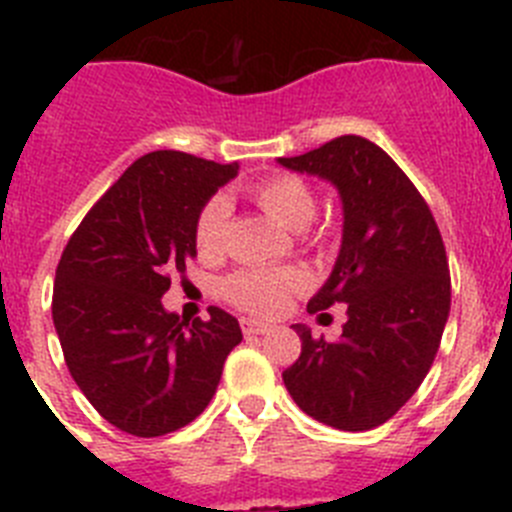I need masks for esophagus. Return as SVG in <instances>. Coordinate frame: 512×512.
I'll return each instance as SVG.
<instances>
[{
    "instance_id": "obj_1",
    "label": "esophagus",
    "mask_w": 512,
    "mask_h": 512,
    "mask_svg": "<svg viewBox=\"0 0 512 512\" xmlns=\"http://www.w3.org/2000/svg\"><path fill=\"white\" fill-rule=\"evenodd\" d=\"M241 328H243V333H246V336H264V333H269V330H271V325L269 323H259V320L243 318Z\"/></svg>"
}]
</instances>
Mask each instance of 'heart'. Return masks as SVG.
Returning a JSON list of instances; mask_svg holds the SVG:
<instances>
[{"label":"heart","instance_id":"b5f03b06","mask_svg":"<svg viewBox=\"0 0 512 512\" xmlns=\"http://www.w3.org/2000/svg\"><path fill=\"white\" fill-rule=\"evenodd\" d=\"M251 200L279 225L302 233L310 248L328 246V228L312 230L310 223L318 212V197L310 184L297 174L277 171L248 187ZM230 202L225 197H210L194 217V248L202 259H220L228 246ZM305 287L300 269H238L223 282V297L238 310L251 315H277L289 297Z\"/></svg>","mask_w":512,"mask_h":512}]
</instances>
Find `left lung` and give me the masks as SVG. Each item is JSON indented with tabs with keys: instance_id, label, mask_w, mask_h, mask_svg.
I'll list each match as a JSON object with an SVG mask.
<instances>
[{
	"instance_id": "left-lung-1",
	"label": "left lung",
	"mask_w": 512,
	"mask_h": 512,
	"mask_svg": "<svg viewBox=\"0 0 512 512\" xmlns=\"http://www.w3.org/2000/svg\"><path fill=\"white\" fill-rule=\"evenodd\" d=\"M279 164L330 179L341 192V253L307 310L348 305L333 343L295 325L302 354L284 384L310 418L338 431H372L415 395L441 346L451 310L441 230L408 174L361 135Z\"/></svg>"
}]
</instances>
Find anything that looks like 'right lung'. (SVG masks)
Here are the masks:
<instances>
[{
    "mask_svg": "<svg viewBox=\"0 0 512 512\" xmlns=\"http://www.w3.org/2000/svg\"><path fill=\"white\" fill-rule=\"evenodd\" d=\"M238 174L182 151L140 156L94 202L61 253L53 325L63 359L94 410L122 433L179 431L210 405L238 320L210 307L184 323L161 297L187 271L194 217Z\"/></svg>",
    "mask_w": 512,
    "mask_h": 512,
    "instance_id": "add662e5",
    "label": "right lung"
}]
</instances>
